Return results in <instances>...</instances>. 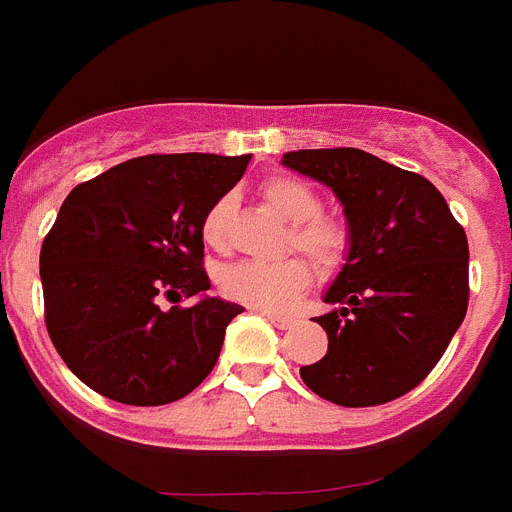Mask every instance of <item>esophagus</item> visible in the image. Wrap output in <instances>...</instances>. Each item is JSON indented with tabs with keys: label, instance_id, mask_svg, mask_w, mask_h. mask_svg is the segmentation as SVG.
<instances>
[{
	"label": "esophagus",
	"instance_id": "34e87169",
	"mask_svg": "<svg viewBox=\"0 0 512 512\" xmlns=\"http://www.w3.org/2000/svg\"><path fill=\"white\" fill-rule=\"evenodd\" d=\"M268 320L276 325L278 330H289L291 325H294V320H289V317H278V315H268Z\"/></svg>",
	"mask_w": 512,
	"mask_h": 512
}]
</instances>
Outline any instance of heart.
Wrapping results in <instances>:
<instances>
[{
	"label": "heart",
	"mask_w": 512,
	"mask_h": 512,
	"mask_svg": "<svg viewBox=\"0 0 512 512\" xmlns=\"http://www.w3.org/2000/svg\"><path fill=\"white\" fill-rule=\"evenodd\" d=\"M260 195L286 221H291L286 247L307 255L320 273H336L346 263L351 252L349 223L333 213H322L320 195L307 182L296 176H268L260 184ZM231 213H234L231 197H218L205 210L200 236L210 249L229 247ZM309 281H312V270L302 257H283L273 263L242 260L223 268L218 276L223 296L270 315H281L291 309Z\"/></svg>",
	"instance_id": "b5f03b06"
}]
</instances>
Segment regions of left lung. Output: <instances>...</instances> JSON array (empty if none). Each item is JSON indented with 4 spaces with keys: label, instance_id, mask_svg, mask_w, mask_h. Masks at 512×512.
Instances as JSON below:
<instances>
[{
    "label": "left lung",
    "instance_id": "8db88e82",
    "mask_svg": "<svg viewBox=\"0 0 512 512\" xmlns=\"http://www.w3.org/2000/svg\"><path fill=\"white\" fill-rule=\"evenodd\" d=\"M283 163L328 184L351 229L325 294L338 309L317 317L328 354L302 380L349 409L395 401L435 369L466 317V231L429 179L359 148L296 150Z\"/></svg>",
    "mask_w": 512,
    "mask_h": 512
}]
</instances>
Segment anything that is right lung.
<instances>
[{
	"instance_id": "add662e5",
	"label": "right lung",
	"mask_w": 512,
	"mask_h": 512,
	"mask_svg": "<svg viewBox=\"0 0 512 512\" xmlns=\"http://www.w3.org/2000/svg\"><path fill=\"white\" fill-rule=\"evenodd\" d=\"M252 156L153 153L77 184L41 244L44 320L64 364L130 406L179 401L216 367L239 304L210 289L205 210ZM175 304L160 309V299Z\"/></svg>"
}]
</instances>
